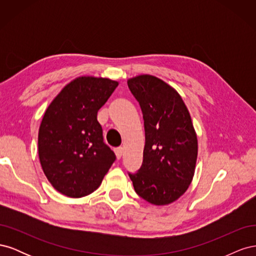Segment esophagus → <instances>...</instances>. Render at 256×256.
<instances>
[{"label": "esophagus", "instance_id": "esophagus-1", "mask_svg": "<svg viewBox=\"0 0 256 256\" xmlns=\"http://www.w3.org/2000/svg\"><path fill=\"white\" fill-rule=\"evenodd\" d=\"M122 152H124L122 147H118V148H116V150H115L116 158H118V159H120V158H122Z\"/></svg>", "mask_w": 256, "mask_h": 256}]
</instances>
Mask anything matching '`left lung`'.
Returning a JSON list of instances; mask_svg holds the SVG:
<instances>
[{"label": "left lung", "mask_w": 256, "mask_h": 256, "mask_svg": "<svg viewBox=\"0 0 256 256\" xmlns=\"http://www.w3.org/2000/svg\"><path fill=\"white\" fill-rule=\"evenodd\" d=\"M127 83L145 129L143 164L128 174L138 196L168 205L184 194L194 175L198 138L191 116L180 95L156 76H138Z\"/></svg>", "instance_id": "obj_1"}]
</instances>
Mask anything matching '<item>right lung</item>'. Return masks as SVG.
Listing matches in <instances>:
<instances>
[{"mask_svg": "<svg viewBox=\"0 0 256 256\" xmlns=\"http://www.w3.org/2000/svg\"><path fill=\"white\" fill-rule=\"evenodd\" d=\"M118 85L106 78L79 76L46 110L38 132V154L44 175L62 194H90L115 161V154L104 142L97 112Z\"/></svg>", "mask_w": 256, "mask_h": 256, "instance_id": "1", "label": "right lung"}]
</instances>
